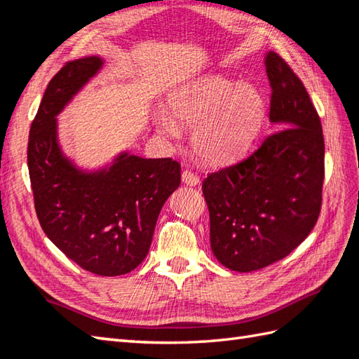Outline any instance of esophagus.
Here are the masks:
<instances>
[{"label":"esophagus","mask_w":359,"mask_h":359,"mask_svg":"<svg viewBox=\"0 0 359 359\" xmlns=\"http://www.w3.org/2000/svg\"><path fill=\"white\" fill-rule=\"evenodd\" d=\"M182 182H184V184L188 187H196L201 184V177L197 174H194L193 171L185 170L184 172H182Z\"/></svg>","instance_id":"34e87169"}]
</instances>
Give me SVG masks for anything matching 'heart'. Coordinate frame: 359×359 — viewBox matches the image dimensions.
Here are the masks:
<instances>
[{"label": "heart", "mask_w": 359, "mask_h": 359, "mask_svg": "<svg viewBox=\"0 0 359 359\" xmlns=\"http://www.w3.org/2000/svg\"><path fill=\"white\" fill-rule=\"evenodd\" d=\"M171 116L160 114L158 131L177 137V125L194 129L193 149L208 163L224 165L250 149L261 133L266 103L261 89L210 75L174 90L170 97Z\"/></svg>", "instance_id": "heart-1"}]
</instances>
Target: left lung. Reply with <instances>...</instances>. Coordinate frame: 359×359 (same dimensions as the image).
<instances>
[{
  "mask_svg": "<svg viewBox=\"0 0 359 359\" xmlns=\"http://www.w3.org/2000/svg\"><path fill=\"white\" fill-rule=\"evenodd\" d=\"M271 86L266 137L242 162L208 174L211 250L234 271L280 261L313 230L323 202L324 135L306 86L278 53L265 55Z\"/></svg>",
  "mask_w": 359,
  "mask_h": 359,
  "instance_id": "8db88e82",
  "label": "left lung"
}]
</instances>
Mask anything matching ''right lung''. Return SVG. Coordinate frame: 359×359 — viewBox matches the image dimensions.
<instances>
[{
  "label": "right lung",
  "instance_id": "obj_1",
  "mask_svg": "<svg viewBox=\"0 0 359 359\" xmlns=\"http://www.w3.org/2000/svg\"><path fill=\"white\" fill-rule=\"evenodd\" d=\"M102 67L93 55L53 75L30 126L27 166L46 236L83 270L120 276L147 257L160 210L180 185V165L121 152L108 166L83 171L63 154L57 116Z\"/></svg>",
  "mask_w": 359,
  "mask_h": 359
}]
</instances>
